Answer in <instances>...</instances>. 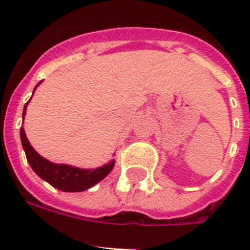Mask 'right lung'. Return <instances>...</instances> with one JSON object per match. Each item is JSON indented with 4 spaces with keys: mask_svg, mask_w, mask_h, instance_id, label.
Instances as JSON below:
<instances>
[{
    "mask_svg": "<svg viewBox=\"0 0 250 250\" xmlns=\"http://www.w3.org/2000/svg\"><path fill=\"white\" fill-rule=\"evenodd\" d=\"M40 83H41V81L37 83L36 87ZM36 87H35V90H36ZM27 104L28 103H26L25 107H23L22 116L26 115ZM20 135H21L22 147L26 152L28 164L31 165V167L34 169V171L40 178L43 179L45 182H47L48 184H51L59 190L74 191V193L86 190V189L94 187L95 184H98L104 178L109 175L115 165V161L112 160L109 164L98 167V169L86 170L65 164H54L35 151L34 147L31 146L30 141L26 138L23 127H21V130H20Z\"/></svg>",
    "mask_w": 250,
    "mask_h": 250,
    "instance_id": "1",
    "label": "right lung"
}]
</instances>
